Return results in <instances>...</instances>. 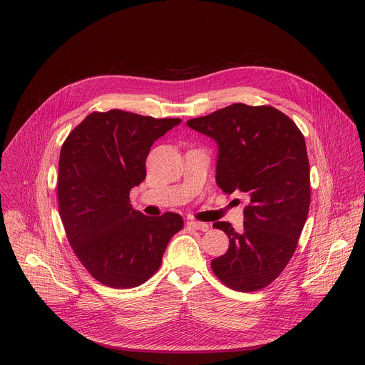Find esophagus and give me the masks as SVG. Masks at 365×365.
Wrapping results in <instances>:
<instances>
[{
  "label": "esophagus",
  "mask_w": 365,
  "mask_h": 365,
  "mask_svg": "<svg viewBox=\"0 0 365 365\" xmlns=\"http://www.w3.org/2000/svg\"><path fill=\"white\" fill-rule=\"evenodd\" d=\"M187 225L193 230H199V231H207L210 230V225L205 224V222H199V221H189Z\"/></svg>",
  "instance_id": "esophagus-1"
}]
</instances>
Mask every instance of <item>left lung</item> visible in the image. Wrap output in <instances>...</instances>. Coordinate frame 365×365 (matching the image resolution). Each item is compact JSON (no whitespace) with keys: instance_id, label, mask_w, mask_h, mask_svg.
Wrapping results in <instances>:
<instances>
[{"instance_id":"1","label":"left lung","mask_w":365,"mask_h":365,"mask_svg":"<svg viewBox=\"0 0 365 365\" xmlns=\"http://www.w3.org/2000/svg\"><path fill=\"white\" fill-rule=\"evenodd\" d=\"M186 124L217 143V185L250 196L241 232L225 221L214 224L230 237V248L212 259V270L234 290L263 289L290 262L306 222L310 172L303 134L279 110L241 102Z\"/></svg>"}]
</instances>
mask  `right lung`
Wrapping results in <instances>:
<instances>
[{
  "mask_svg": "<svg viewBox=\"0 0 365 365\" xmlns=\"http://www.w3.org/2000/svg\"><path fill=\"white\" fill-rule=\"evenodd\" d=\"M121 110L89 114L61 150V218L76 257L102 284L137 287L162 264L179 214L147 217L133 210L130 190L145 179L153 143L179 125Z\"/></svg>",
  "mask_w": 365,
  "mask_h": 365,
  "instance_id": "right-lung-1",
  "label": "right lung"
}]
</instances>
